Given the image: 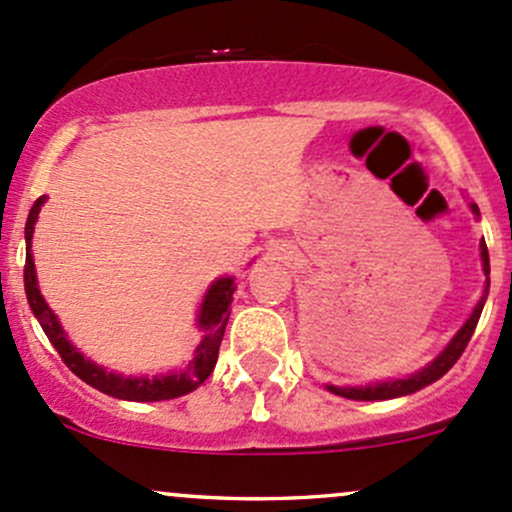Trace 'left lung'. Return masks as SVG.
Segmentation results:
<instances>
[{
  "mask_svg": "<svg viewBox=\"0 0 512 512\" xmlns=\"http://www.w3.org/2000/svg\"><path fill=\"white\" fill-rule=\"evenodd\" d=\"M471 212L478 217V207L471 202ZM481 261H483V273H491V263H488V249L486 244H481ZM488 285H491V280L486 278V288H483V295L481 300H478V305L474 307V312H471L469 320L464 322V327L459 329V332L454 334V339L444 346L442 354L437 356V359L430 361L425 368H420L417 373H412L408 378H398V381H386V383H373V386H361V388H337V386H327L332 393L342 395V398H349V400H390V398H400V395H410L415 393V390L430 386V383L439 381V378L444 376V373L452 368L456 361H459V356L464 354L466 344H469L471 334H474L476 324H478V317H481V310H483V302H486V295H488Z\"/></svg>",
  "mask_w": 512,
  "mask_h": 512,
  "instance_id": "1",
  "label": "left lung"
}]
</instances>
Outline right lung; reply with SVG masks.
<instances>
[{
	"mask_svg": "<svg viewBox=\"0 0 512 512\" xmlns=\"http://www.w3.org/2000/svg\"><path fill=\"white\" fill-rule=\"evenodd\" d=\"M46 202V195H41L31 207L29 219H26V266H24V288L26 298H29L31 310H34L36 320L41 322L43 332L51 339V344L56 346V351L63 359V364L82 378L87 386L102 390V393L112 395V398L122 400H136V403H153V400H170L180 398V395L195 390L200 383L207 381V376L212 373L214 364H217L219 356V344H222L224 329L229 322V305H232V295L236 290L234 278H219L214 280L207 290L205 300L200 305V315H197V327L202 329V342L197 344L195 356L188 361V366L178 373H166V376H153V378H126L122 373H112L107 368L92 364L90 359L80 354L73 344L65 337L63 327H60L56 312L48 307V302L43 300L41 290L36 283V268H34V256H31V236H34V227L41 205Z\"/></svg>",
	"mask_w": 512,
	"mask_h": 512,
	"instance_id": "right-lung-1",
	"label": "right lung"
}]
</instances>
